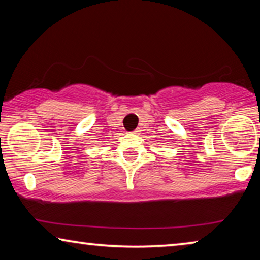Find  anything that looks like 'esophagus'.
<instances>
[{
	"instance_id": "1",
	"label": "esophagus",
	"mask_w": 260,
	"mask_h": 260,
	"mask_svg": "<svg viewBox=\"0 0 260 260\" xmlns=\"http://www.w3.org/2000/svg\"><path fill=\"white\" fill-rule=\"evenodd\" d=\"M139 132H140L139 129H135V131L133 132V133H134V134H139Z\"/></svg>"
}]
</instances>
